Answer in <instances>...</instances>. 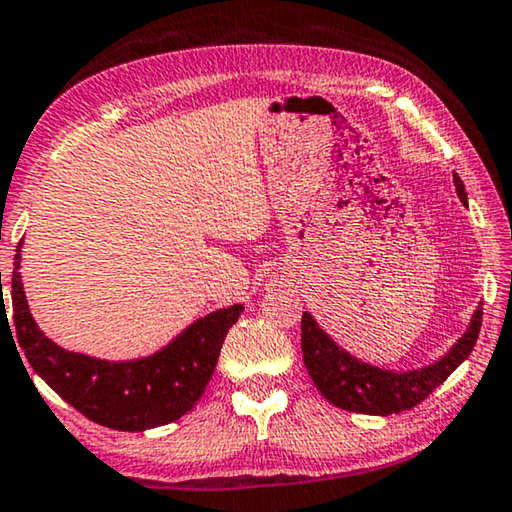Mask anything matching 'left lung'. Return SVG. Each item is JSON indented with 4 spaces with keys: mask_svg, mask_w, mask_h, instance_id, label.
Listing matches in <instances>:
<instances>
[{
    "mask_svg": "<svg viewBox=\"0 0 512 512\" xmlns=\"http://www.w3.org/2000/svg\"><path fill=\"white\" fill-rule=\"evenodd\" d=\"M454 188L459 200L466 205L464 181L454 174ZM482 326V305L473 312L471 324L466 333L454 342L450 352L440 356L436 363L424 368L405 370H384L359 361L356 356L345 352L338 342H333L324 328H319L310 312H303L300 321V349L303 361L312 382L317 384L321 396L342 410L361 412V415H396V412L415 408L422 403L433 389L440 387L461 363L473 352Z\"/></svg>",
    "mask_w": 512,
    "mask_h": 512,
    "instance_id": "8db88e82",
    "label": "left lung"
}]
</instances>
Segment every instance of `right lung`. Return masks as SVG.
<instances>
[{
  "label": "right lung",
  "mask_w": 512,
  "mask_h": 512,
  "mask_svg": "<svg viewBox=\"0 0 512 512\" xmlns=\"http://www.w3.org/2000/svg\"><path fill=\"white\" fill-rule=\"evenodd\" d=\"M20 247L13 258L11 305L16 342L41 380L93 422L116 431H146L177 422L205 394L223 340L244 305H230L193 321L170 345L135 361H104L67 352L39 331L20 279ZM4 296V293H2ZM4 307V326L6 317ZM11 331V328H9ZM13 338V333H11Z\"/></svg>",
  "instance_id": "1"
}]
</instances>
